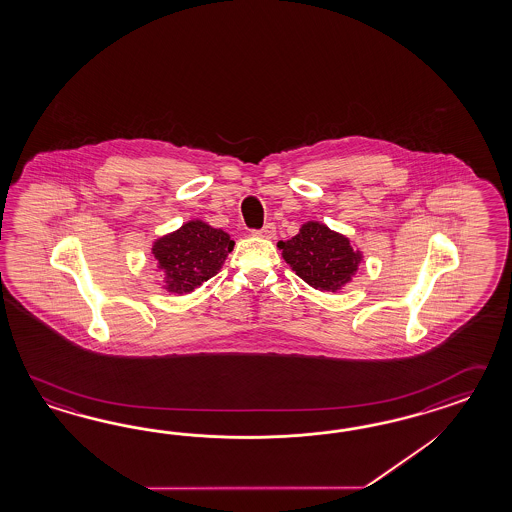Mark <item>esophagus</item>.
I'll use <instances>...</instances> for the list:
<instances>
[{"instance_id": "1", "label": "esophagus", "mask_w": 512, "mask_h": 512, "mask_svg": "<svg viewBox=\"0 0 512 512\" xmlns=\"http://www.w3.org/2000/svg\"><path fill=\"white\" fill-rule=\"evenodd\" d=\"M253 235L255 237L261 238H274L275 237V225L274 224H266L259 231H253Z\"/></svg>"}]
</instances>
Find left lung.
Here are the masks:
<instances>
[{"label":"left lung","mask_w":512,"mask_h":512,"mask_svg":"<svg viewBox=\"0 0 512 512\" xmlns=\"http://www.w3.org/2000/svg\"><path fill=\"white\" fill-rule=\"evenodd\" d=\"M277 248L305 283L325 292L349 283L362 261L361 251L353 250L348 238L318 222L303 225L296 237L277 242Z\"/></svg>","instance_id":"1"}]
</instances>
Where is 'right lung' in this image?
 <instances>
[{
    "label": "right lung",
    "mask_w": 512,
    "mask_h": 512,
    "mask_svg": "<svg viewBox=\"0 0 512 512\" xmlns=\"http://www.w3.org/2000/svg\"><path fill=\"white\" fill-rule=\"evenodd\" d=\"M235 242L222 229L194 220L159 238L153 246L155 261L164 275V288L187 294L222 268Z\"/></svg>",
    "instance_id": "add662e5"
}]
</instances>
